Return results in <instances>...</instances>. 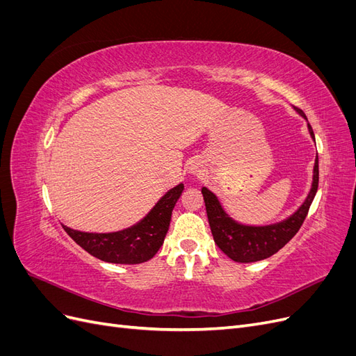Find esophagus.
Returning a JSON list of instances; mask_svg holds the SVG:
<instances>
[{"instance_id":"esophagus-1","label":"esophagus","mask_w":356,"mask_h":356,"mask_svg":"<svg viewBox=\"0 0 356 356\" xmlns=\"http://www.w3.org/2000/svg\"><path fill=\"white\" fill-rule=\"evenodd\" d=\"M190 170H191V172H199V169H197V166H196V165H193V166L190 168Z\"/></svg>"}]
</instances>
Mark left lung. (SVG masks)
<instances>
[{
    "mask_svg": "<svg viewBox=\"0 0 356 356\" xmlns=\"http://www.w3.org/2000/svg\"><path fill=\"white\" fill-rule=\"evenodd\" d=\"M296 111L307 120L303 111L298 108H296ZM307 127L312 139H315L314 131H312V126L309 123ZM318 182L319 166L316 157L314 166V181H312L310 191L303 204L293 215H289L286 220L268 225H246L234 221L224 211L218 197L211 190L203 187L202 195L204 207H207L208 220L215 243L218 245V248L225 255L238 263H254L272 257L293 239L296 233L300 230L301 224H303L305 218L307 217L310 204L315 199Z\"/></svg>",
    "mask_w": 356,
    "mask_h": 356,
    "instance_id": "left-lung-1",
    "label": "left lung"
}]
</instances>
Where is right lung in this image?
Wrapping results in <instances>:
<instances>
[{
    "instance_id": "right-lung-1",
    "label": "right lung",
    "mask_w": 356,
    "mask_h": 356,
    "mask_svg": "<svg viewBox=\"0 0 356 356\" xmlns=\"http://www.w3.org/2000/svg\"><path fill=\"white\" fill-rule=\"evenodd\" d=\"M184 184L170 188L154 208L135 225L113 233H88L62 225L84 251L106 263L139 264L153 258L169 230L172 211L179 199Z\"/></svg>"
}]
</instances>
